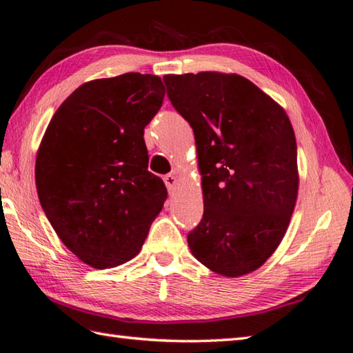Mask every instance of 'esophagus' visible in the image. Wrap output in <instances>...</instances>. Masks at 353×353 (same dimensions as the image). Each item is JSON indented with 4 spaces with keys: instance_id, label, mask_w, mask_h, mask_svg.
<instances>
[{
    "instance_id": "34e87169",
    "label": "esophagus",
    "mask_w": 353,
    "mask_h": 353,
    "mask_svg": "<svg viewBox=\"0 0 353 353\" xmlns=\"http://www.w3.org/2000/svg\"><path fill=\"white\" fill-rule=\"evenodd\" d=\"M165 185H167V188L170 192H174L177 188V177L174 174H167L163 177Z\"/></svg>"
}]
</instances>
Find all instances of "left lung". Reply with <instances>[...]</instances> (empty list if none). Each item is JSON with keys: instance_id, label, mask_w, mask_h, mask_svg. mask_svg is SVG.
Masks as SVG:
<instances>
[{"instance_id": "8db88e82", "label": "left lung", "mask_w": 353, "mask_h": 353, "mask_svg": "<svg viewBox=\"0 0 353 353\" xmlns=\"http://www.w3.org/2000/svg\"><path fill=\"white\" fill-rule=\"evenodd\" d=\"M163 82L194 131L202 172L203 217L188 232L190 250L225 277L252 272L277 250L296 202L291 121L243 76L165 74Z\"/></svg>"}]
</instances>
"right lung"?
I'll use <instances>...</instances> for the list:
<instances>
[{
	"label": "right lung",
	"mask_w": 353,
	"mask_h": 353,
	"mask_svg": "<svg viewBox=\"0 0 353 353\" xmlns=\"http://www.w3.org/2000/svg\"><path fill=\"white\" fill-rule=\"evenodd\" d=\"M163 96L156 74L85 82L61 103L39 145V203L62 243L96 269L133 259L168 197L148 171L143 141Z\"/></svg>",
	"instance_id": "obj_1"
}]
</instances>
